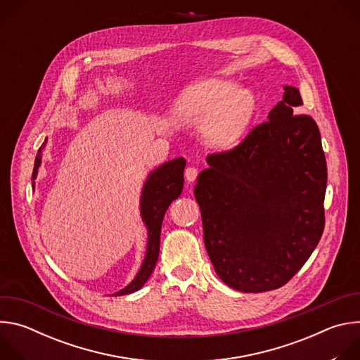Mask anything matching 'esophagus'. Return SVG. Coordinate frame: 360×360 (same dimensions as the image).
I'll return each instance as SVG.
<instances>
[{"label": "esophagus", "mask_w": 360, "mask_h": 360, "mask_svg": "<svg viewBox=\"0 0 360 360\" xmlns=\"http://www.w3.org/2000/svg\"><path fill=\"white\" fill-rule=\"evenodd\" d=\"M196 176H198V169L196 168L189 167V168L185 169V178H186L188 182H193L196 179Z\"/></svg>", "instance_id": "1"}]
</instances>
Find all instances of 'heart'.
<instances>
[{
  "label": "heart",
  "mask_w": 360,
  "mask_h": 360,
  "mask_svg": "<svg viewBox=\"0 0 360 360\" xmlns=\"http://www.w3.org/2000/svg\"><path fill=\"white\" fill-rule=\"evenodd\" d=\"M255 111V96L228 78H205L185 86L172 102L171 117L184 128H203L207 142L228 149L240 142Z\"/></svg>",
  "instance_id": "heart-1"
}]
</instances>
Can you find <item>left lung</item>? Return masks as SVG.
Returning a JSON list of instances; mask_svg holds the SVG:
<instances>
[{
  "label": "left lung",
  "mask_w": 360,
  "mask_h": 360,
  "mask_svg": "<svg viewBox=\"0 0 360 360\" xmlns=\"http://www.w3.org/2000/svg\"><path fill=\"white\" fill-rule=\"evenodd\" d=\"M233 149L207 158L193 193L203 240L218 276L259 293L289 282L309 259L325 228L326 160L321 132L299 89Z\"/></svg>",
  "instance_id": "1"
}]
</instances>
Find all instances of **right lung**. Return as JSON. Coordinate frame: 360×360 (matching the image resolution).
Masks as SVG:
<instances>
[{"label":"right lung","mask_w":360,"mask_h":360,"mask_svg":"<svg viewBox=\"0 0 360 360\" xmlns=\"http://www.w3.org/2000/svg\"><path fill=\"white\" fill-rule=\"evenodd\" d=\"M46 138L35 157L34 171H32V186L35 185L34 179H37L38 168L41 165L42 149L45 148ZM185 158L179 157L172 161H168L149 172L141 193V218L148 231V243L143 262L134 278V281L125 286L124 289L115 292L112 296L129 295L139 290L145 282L155 269L158 256H160V242H161V226L165 217L167 210L172 200H175L184 188V169H185Z\"/></svg>","instance_id":"obj_1"}]
</instances>
